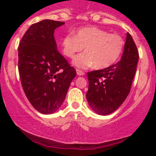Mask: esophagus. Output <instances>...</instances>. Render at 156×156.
<instances>
[{"instance_id": "34e87169", "label": "esophagus", "mask_w": 156, "mask_h": 156, "mask_svg": "<svg viewBox=\"0 0 156 156\" xmlns=\"http://www.w3.org/2000/svg\"><path fill=\"white\" fill-rule=\"evenodd\" d=\"M76 73H77V75H78V76H83V75H84L83 71L80 70V69H76Z\"/></svg>"}]
</instances>
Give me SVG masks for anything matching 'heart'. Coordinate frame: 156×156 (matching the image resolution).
I'll use <instances>...</instances> for the list:
<instances>
[{
  "label": "heart",
  "instance_id": "obj_1",
  "mask_svg": "<svg viewBox=\"0 0 156 156\" xmlns=\"http://www.w3.org/2000/svg\"><path fill=\"white\" fill-rule=\"evenodd\" d=\"M125 42L117 34L97 27H84L78 29L75 36L69 34L61 42L62 52L66 56L72 57L78 52H86L76 55L73 64L77 67L87 69L92 66L104 69L115 63L122 53Z\"/></svg>",
  "mask_w": 156,
  "mask_h": 156
}]
</instances>
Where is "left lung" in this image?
<instances>
[{"instance_id": "8db88e82", "label": "left lung", "mask_w": 156, "mask_h": 156, "mask_svg": "<svg viewBox=\"0 0 156 156\" xmlns=\"http://www.w3.org/2000/svg\"><path fill=\"white\" fill-rule=\"evenodd\" d=\"M139 53L133 38L127 33L121 60L101 70L87 73V99L91 108L100 115H108L119 108L130 91Z\"/></svg>"}]
</instances>
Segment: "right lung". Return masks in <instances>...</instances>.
Returning a JSON list of instances; mask_svg holds the SVG:
<instances>
[{
	"mask_svg": "<svg viewBox=\"0 0 156 156\" xmlns=\"http://www.w3.org/2000/svg\"><path fill=\"white\" fill-rule=\"evenodd\" d=\"M64 22L43 20L28 28L18 48V70L25 94L36 110L53 114L60 108L76 71L57 50L55 28Z\"/></svg>",
	"mask_w": 156,
	"mask_h": 156,
	"instance_id": "right-lung-1",
	"label": "right lung"
}]
</instances>
